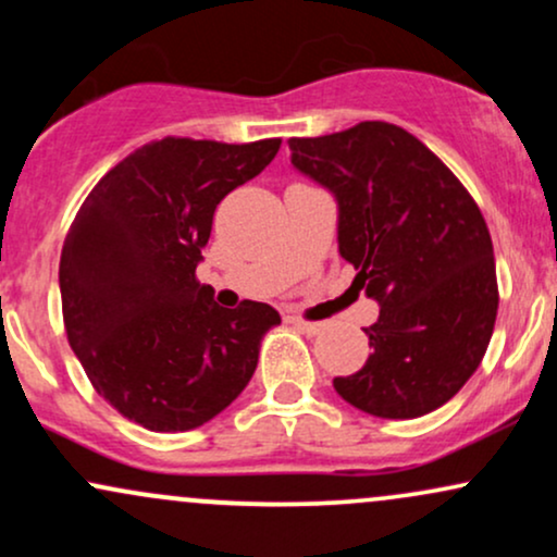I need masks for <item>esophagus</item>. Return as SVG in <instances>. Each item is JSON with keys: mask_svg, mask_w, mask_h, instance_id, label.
Segmentation results:
<instances>
[{"mask_svg": "<svg viewBox=\"0 0 557 557\" xmlns=\"http://www.w3.org/2000/svg\"><path fill=\"white\" fill-rule=\"evenodd\" d=\"M293 324H296V327L304 332V335H309V337L319 335V332L327 327V324H324V322H304V319H293Z\"/></svg>", "mask_w": 557, "mask_h": 557, "instance_id": "34e87169", "label": "esophagus"}]
</instances>
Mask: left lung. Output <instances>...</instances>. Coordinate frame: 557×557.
I'll use <instances>...</instances> for the list:
<instances>
[{
  "label": "left lung",
  "mask_w": 557,
  "mask_h": 557,
  "mask_svg": "<svg viewBox=\"0 0 557 557\" xmlns=\"http://www.w3.org/2000/svg\"><path fill=\"white\" fill-rule=\"evenodd\" d=\"M290 162L337 201V248L380 304L369 359L337 395L380 419L445 406L482 363L497 317L492 238L461 181L398 125L290 138Z\"/></svg>",
  "instance_id": "obj_1"
}]
</instances>
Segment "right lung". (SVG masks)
<instances>
[{
  "instance_id": "add662e5",
  "label": "right lung",
  "mask_w": 557,
  "mask_h": 557,
  "mask_svg": "<svg viewBox=\"0 0 557 557\" xmlns=\"http://www.w3.org/2000/svg\"><path fill=\"white\" fill-rule=\"evenodd\" d=\"M280 138H162L94 185L60 259L70 348L96 393L151 432L207 424L257 372L270 304H214L196 280L216 203L257 177Z\"/></svg>"
}]
</instances>
